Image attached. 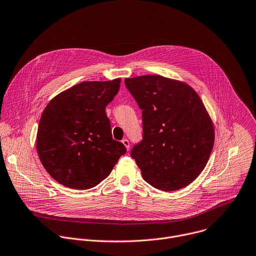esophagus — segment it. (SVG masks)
Here are the masks:
<instances>
[{"mask_svg": "<svg viewBox=\"0 0 256 256\" xmlns=\"http://www.w3.org/2000/svg\"><path fill=\"white\" fill-rule=\"evenodd\" d=\"M122 142L124 144V146H126V148L128 150H130V142H128V140L124 138V140H122Z\"/></svg>", "mask_w": 256, "mask_h": 256, "instance_id": "1", "label": "esophagus"}]
</instances>
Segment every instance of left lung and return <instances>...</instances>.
Masks as SVG:
<instances>
[{
    "instance_id": "obj_1",
    "label": "left lung",
    "mask_w": 256,
    "mask_h": 256,
    "mask_svg": "<svg viewBox=\"0 0 256 256\" xmlns=\"http://www.w3.org/2000/svg\"><path fill=\"white\" fill-rule=\"evenodd\" d=\"M142 110V140L130 156L142 178L162 191L191 184L203 171L215 140L213 122L189 84L160 75L124 79Z\"/></svg>"
}]
</instances>
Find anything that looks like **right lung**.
<instances>
[{"label":"right lung","mask_w":256,"mask_h":256,"mask_svg":"<svg viewBox=\"0 0 256 256\" xmlns=\"http://www.w3.org/2000/svg\"><path fill=\"white\" fill-rule=\"evenodd\" d=\"M120 81H83L56 96L43 110L37 152L59 184L77 190L94 188L126 154V146L112 138L106 114Z\"/></svg>","instance_id":"add662e5"}]
</instances>
